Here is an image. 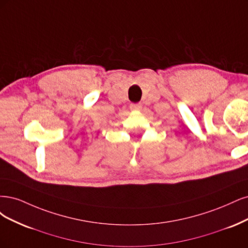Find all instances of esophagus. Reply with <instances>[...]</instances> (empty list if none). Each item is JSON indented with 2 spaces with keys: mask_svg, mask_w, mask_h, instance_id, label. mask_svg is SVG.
Here are the masks:
<instances>
[{
  "mask_svg": "<svg viewBox=\"0 0 248 248\" xmlns=\"http://www.w3.org/2000/svg\"><path fill=\"white\" fill-rule=\"evenodd\" d=\"M130 109L132 111H140L142 109V105L140 103H137V104H131L130 105Z\"/></svg>",
  "mask_w": 248,
  "mask_h": 248,
  "instance_id": "esophagus-1",
  "label": "esophagus"
}]
</instances>
